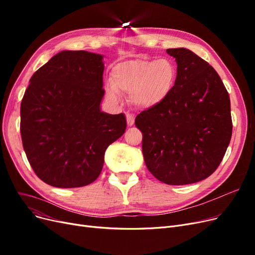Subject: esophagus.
I'll return each instance as SVG.
<instances>
[{
  "instance_id": "obj_1",
  "label": "esophagus",
  "mask_w": 255,
  "mask_h": 255,
  "mask_svg": "<svg viewBox=\"0 0 255 255\" xmlns=\"http://www.w3.org/2000/svg\"><path fill=\"white\" fill-rule=\"evenodd\" d=\"M126 120H127L128 126H133V124H134V117H133L132 115L127 114L126 115Z\"/></svg>"
}]
</instances>
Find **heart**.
I'll return each instance as SVG.
<instances>
[{"label": "heart", "instance_id": "obj_1", "mask_svg": "<svg viewBox=\"0 0 255 255\" xmlns=\"http://www.w3.org/2000/svg\"><path fill=\"white\" fill-rule=\"evenodd\" d=\"M176 66L168 59H135L116 64L111 71V85L105 88L111 100L118 93H129V102L137 109L150 110L162 103L175 87Z\"/></svg>", "mask_w": 255, "mask_h": 255}]
</instances>
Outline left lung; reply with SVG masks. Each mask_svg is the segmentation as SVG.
Listing matches in <instances>:
<instances>
[{
	"instance_id": "1",
	"label": "left lung",
	"mask_w": 255,
	"mask_h": 255,
	"mask_svg": "<svg viewBox=\"0 0 255 255\" xmlns=\"http://www.w3.org/2000/svg\"><path fill=\"white\" fill-rule=\"evenodd\" d=\"M177 62V80L167 98L141 112L142 154L152 175L168 185L207 179L221 163L233 132L231 100L208 62L187 48L166 49Z\"/></svg>"
}]
</instances>
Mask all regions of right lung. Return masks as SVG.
<instances>
[{"label": "right lung", "instance_id": "obj_1", "mask_svg": "<svg viewBox=\"0 0 255 255\" xmlns=\"http://www.w3.org/2000/svg\"><path fill=\"white\" fill-rule=\"evenodd\" d=\"M103 57L64 50L31 77L20 104V134L26 158L44 183L76 188L95 181L104 154L124 134V114L100 111Z\"/></svg>", "mask_w": 255, "mask_h": 255}]
</instances>
